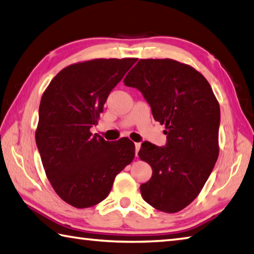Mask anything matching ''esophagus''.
I'll return each mask as SVG.
<instances>
[{"instance_id": "esophagus-1", "label": "esophagus", "mask_w": 254, "mask_h": 254, "mask_svg": "<svg viewBox=\"0 0 254 254\" xmlns=\"http://www.w3.org/2000/svg\"><path fill=\"white\" fill-rule=\"evenodd\" d=\"M140 147H141V145L139 142H136L135 143V148H136V157H137V155H138V151H139V149H140Z\"/></svg>"}]
</instances>
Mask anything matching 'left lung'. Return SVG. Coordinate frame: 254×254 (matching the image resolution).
<instances>
[{
  "instance_id": "obj_1",
  "label": "left lung",
  "mask_w": 254,
  "mask_h": 254,
  "mask_svg": "<svg viewBox=\"0 0 254 254\" xmlns=\"http://www.w3.org/2000/svg\"><path fill=\"white\" fill-rule=\"evenodd\" d=\"M124 83L140 90L166 128V147L145 141L138 154L152 168L142 198L159 211L178 212L198 197L218 159V100L201 73L170 59L139 60Z\"/></svg>"
}]
</instances>
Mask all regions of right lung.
Instances as JSON below:
<instances>
[{"instance_id": "add662e5", "label": "right lung", "mask_w": 254, "mask_h": 254, "mask_svg": "<svg viewBox=\"0 0 254 254\" xmlns=\"http://www.w3.org/2000/svg\"><path fill=\"white\" fill-rule=\"evenodd\" d=\"M137 59H95L62 69L47 86L35 131L47 179L59 197L75 208L102 202L116 176L135 157L127 138L109 142L97 125L109 93Z\"/></svg>"}]
</instances>
